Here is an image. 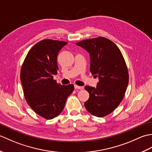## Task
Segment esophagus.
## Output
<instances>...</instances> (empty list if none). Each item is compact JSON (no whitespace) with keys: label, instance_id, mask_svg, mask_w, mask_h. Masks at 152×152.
Here are the masks:
<instances>
[{"label":"esophagus","instance_id":"obj_1","mask_svg":"<svg viewBox=\"0 0 152 152\" xmlns=\"http://www.w3.org/2000/svg\"><path fill=\"white\" fill-rule=\"evenodd\" d=\"M74 88L76 89H83V87L82 86H78L77 85H74Z\"/></svg>","mask_w":152,"mask_h":152}]
</instances>
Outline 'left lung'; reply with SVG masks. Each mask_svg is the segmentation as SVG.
I'll return each instance as SVG.
<instances>
[{
    "label": "left lung",
    "mask_w": 152,
    "mask_h": 152,
    "mask_svg": "<svg viewBox=\"0 0 152 152\" xmlns=\"http://www.w3.org/2000/svg\"><path fill=\"white\" fill-rule=\"evenodd\" d=\"M90 54V72L99 76L96 88L86 86L89 93L84 106L90 114L106 116L118 107L124 97L129 83L127 64L120 50L108 38L99 37L76 43Z\"/></svg>",
    "instance_id": "obj_1"
}]
</instances>
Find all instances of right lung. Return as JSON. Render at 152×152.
I'll list each match as a JSON object with an SVG mask.
<instances>
[{
  "instance_id": "obj_1",
  "label": "right lung",
  "mask_w": 152,
  "mask_h": 152,
  "mask_svg": "<svg viewBox=\"0 0 152 152\" xmlns=\"http://www.w3.org/2000/svg\"><path fill=\"white\" fill-rule=\"evenodd\" d=\"M66 42L44 39L28 51L22 64L20 80L27 104L37 114L46 119L59 115L65 106L74 85L57 83V57Z\"/></svg>"
}]
</instances>
